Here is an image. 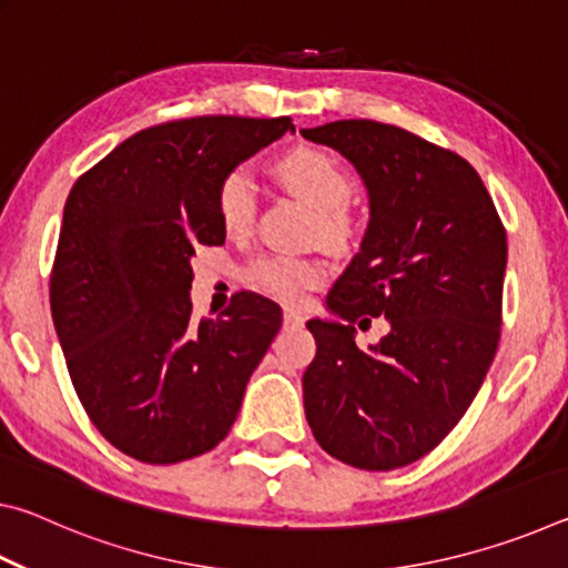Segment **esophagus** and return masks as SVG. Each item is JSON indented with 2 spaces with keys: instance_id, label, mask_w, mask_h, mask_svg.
Masks as SVG:
<instances>
[{
  "instance_id": "1",
  "label": "esophagus",
  "mask_w": 568,
  "mask_h": 568,
  "mask_svg": "<svg viewBox=\"0 0 568 568\" xmlns=\"http://www.w3.org/2000/svg\"><path fill=\"white\" fill-rule=\"evenodd\" d=\"M283 323L287 325V328H295V325H303L305 318L301 311H293V307H285L283 311Z\"/></svg>"
}]
</instances>
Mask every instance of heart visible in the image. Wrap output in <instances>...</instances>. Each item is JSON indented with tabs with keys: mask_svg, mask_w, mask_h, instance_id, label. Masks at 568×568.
<instances>
[{
	"mask_svg": "<svg viewBox=\"0 0 568 568\" xmlns=\"http://www.w3.org/2000/svg\"><path fill=\"white\" fill-rule=\"evenodd\" d=\"M275 175L293 195L318 210L325 240L343 243L351 237L353 217L345 203L353 197L355 182L338 158L321 148L301 145L277 160ZM217 217L230 235H243L253 225L255 195L245 170H230L220 180ZM323 265L305 257H261L245 271V283L253 291L291 305L303 303L305 295L323 283Z\"/></svg>",
	"mask_w": 568,
	"mask_h": 568,
	"instance_id": "obj_1",
	"label": "heart"
}]
</instances>
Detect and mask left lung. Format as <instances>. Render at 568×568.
<instances>
[{"instance_id":"8db88e82","label":"left lung","mask_w":568,"mask_h":568,"mask_svg":"<svg viewBox=\"0 0 568 568\" xmlns=\"http://www.w3.org/2000/svg\"><path fill=\"white\" fill-rule=\"evenodd\" d=\"M301 132L348 158L371 197L361 253L325 301L345 325L307 321L318 351L303 376L305 418L343 464L408 466L464 418L494 361L506 230L454 150L376 120ZM378 314L392 333L361 352L352 325Z\"/></svg>"}]
</instances>
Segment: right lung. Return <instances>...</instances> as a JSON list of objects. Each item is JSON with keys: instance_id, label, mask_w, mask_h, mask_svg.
Returning <instances> with one entry per match:
<instances>
[{"instance_id": "obj_1", "label": "right lung", "mask_w": 568, "mask_h": 568, "mask_svg": "<svg viewBox=\"0 0 568 568\" xmlns=\"http://www.w3.org/2000/svg\"><path fill=\"white\" fill-rule=\"evenodd\" d=\"M291 118L205 114L140 130L70 190L50 305L82 408L110 444L152 466L227 436L281 307L255 293L192 318V255L223 245L217 187Z\"/></svg>"}]
</instances>
